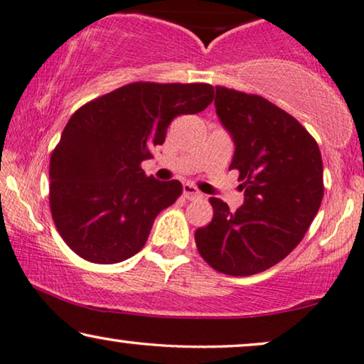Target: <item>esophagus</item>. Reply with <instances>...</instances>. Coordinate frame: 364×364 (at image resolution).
Listing matches in <instances>:
<instances>
[{
	"instance_id": "obj_1",
	"label": "esophagus",
	"mask_w": 364,
	"mask_h": 364,
	"mask_svg": "<svg viewBox=\"0 0 364 364\" xmlns=\"http://www.w3.org/2000/svg\"><path fill=\"white\" fill-rule=\"evenodd\" d=\"M183 196L186 198V199H189V201H193V199H201L203 194L199 193L198 189L193 186V184L186 183V184H184V186H183Z\"/></svg>"
}]
</instances>
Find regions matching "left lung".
<instances>
[{
	"mask_svg": "<svg viewBox=\"0 0 364 364\" xmlns=\"http://www.w3.org/2000/svg\"><path fill=\"white\" fill-rule=\"evenodd\" d=\"M218 117L235 151L244 204L229 211L211 198L213 221L194 234L201 257L234 277L264 272L285 259L310 228L323 199V163L299 120L260 95L216 87Z\"/></svg>",
	"mask_w": 364,
	"mask_h": 364,
	"instance_id": "obj_1",
	"label": "left lung"
}]
</instances>
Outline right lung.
<instances>
[{
	"mask_svg": "<svg viewBox=\"0 0 364 364\" xmlns=\"http://www.w3.org/2000/svg\"><path fill=\"white\" fill-rule=\"evenodd\" d=\"M209 84L133 82L74 112L49 161V206L64 242L94 264H117L145 245L160 211L181 196L141 161L165 143L178 115L203 112Z\"/></svg>",
	"mask_w": 364,
	"mask_h": 364,
	"instance_id": "right-lung-1",
	"label": "right lung"
}]
</instances>
